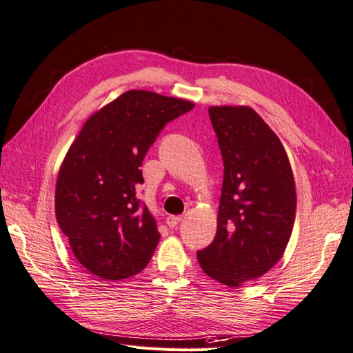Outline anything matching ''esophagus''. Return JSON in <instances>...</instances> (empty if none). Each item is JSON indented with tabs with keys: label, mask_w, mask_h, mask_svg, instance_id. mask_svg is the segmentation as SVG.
<instances>
[{
	"label": "esophagus",
	"mask_w": 353,
	"mask_h": 353,
	"mask_svg": "<svg viewBox=\"0 0 353 353\" xmlns=\"http://www.w3.org/2000/svg\"><path fill=\"white\" fill-rule=\"evenodd\" d=\"M179 221H181V217L179 216H168L166 217V225L169 228H176Z\"/></svg>",
	"instance_id": "esophagus-1"
}]
</instances>
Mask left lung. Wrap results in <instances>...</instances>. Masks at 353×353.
<instances>
[{
  "instance_id": "obj_1",
  "label": "left lung",
  "mask_w": 353,
  "mask_h": 353,
  "mask_svg": "<svg viewBox=\"0 0 353 353\" xmlns=\"http://www.w3.org/2000/svg\"><path fill=\"white\" fill-rule=\"evenodd\" d=\"M208 114L225 172L217 234L197 261L208 277L238 288L283 256L295 223V179L279 136L252 108L212 106Z\"/></svg>"
}]
</instances>
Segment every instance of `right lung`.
Here are the masks:
<instances>
[{"label": "right lung", "mask_w": 353, "mask_h": 353, "mask_svg": "<svg viewBox=\"0 0 353 353\" xmlns=\"http://www.w3.org/2000/svg\"><path fill=\"white\" fill-rule=\"evenodd\" d=\"M194 105L132 90L83 124L59 169L58 226L94 276L121 280L141 272L159 244L157 223L137 199L142 161L165 125Z\"/></svg>", "instance_id": "right-lung-1"}]
</instances>
